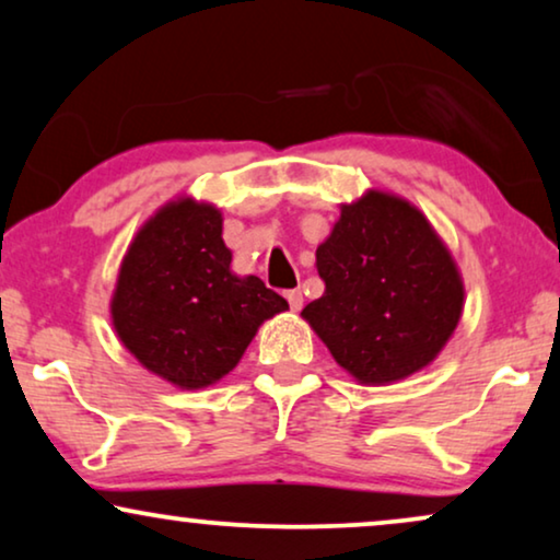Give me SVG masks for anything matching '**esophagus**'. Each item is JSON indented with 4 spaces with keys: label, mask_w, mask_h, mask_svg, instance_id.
I'll list each match as a JSON object with an SVG mask.
<instances>
[{
    "label": "esophagus",
    "mask_w": 560,
    "mask_h": 560,
    "mask_svg": "<svg viewBox=\"0 0 560 560\" xmlns=\"http://www.w3.org/2000/svg\"><path fill=\"white\" fill-rule=\"evenodd\" d=\"M285 298L290 303V311H301L303 308V293H301V290H288Z\"/></svg>",
    "instance_id": "obj_1"
}]
</instances>
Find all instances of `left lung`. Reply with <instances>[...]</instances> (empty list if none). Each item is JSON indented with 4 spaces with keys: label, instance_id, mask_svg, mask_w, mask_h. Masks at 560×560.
<instances>
[{
    "label": "left lung",
    "instance_id": "8db88e82",
    "mask_svg": "<svg viewBox=\"0 0 560 560\" xmlns=\"http://www.w3.org/2000/svg\"><path fill=\"white\" fill-rule=\"evenodd\" d=\"M324 295L301 316L362 385H389L439 357L464 311L458 267L416 206L370 190L341 206L316 249Z\"/></svg>",
    "mask_w": 560,
    "mask_h": 560
}]
</instances>
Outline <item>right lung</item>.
I'll return each instance as SVG.
<instances>
[{"label":"right lung","instance_id":"right-lung-1","mask_svg":"<svg viewBox=\"0 0 560 560\" xmlns=\"http://www.w3.org/2000/svg\"><path fill=\"white\" fill-rule=\"evenodd\" d=\"M285 308V298L255 275L232 272L217 206L178 198L129 244L112 324L144 370L201 389L232 372L257 328Z\"/></svg>","mask_w":560,"mask_h":560}]
</instances>
